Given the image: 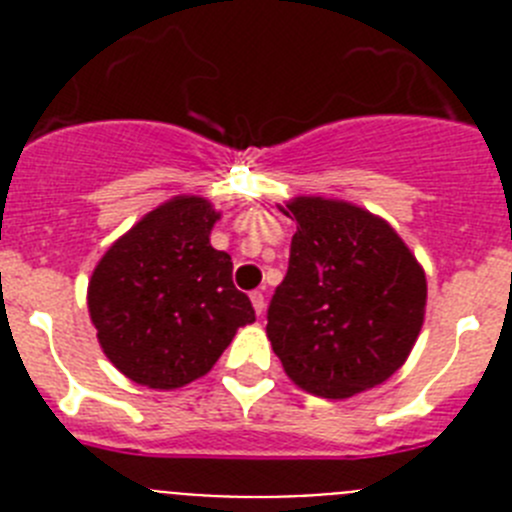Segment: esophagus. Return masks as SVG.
Listing matches in <instances>:
<instances>
[{
  "mask_svg": "<svg viewBox=\"0 0 512 512\" xmlns=\"http://www.w3.org/2000/svg\"><path fill=\"white\" fill-rule=\"evenodd\" d=\"M251 302H253V310H256V315H264V307H266V297L264 292H251Z\"/></svg>",
  "mask_w": 512,
  "mask_h": 512,
  "instance_id": "34e87169",
  "label": "esophagus"
}]
</instances>
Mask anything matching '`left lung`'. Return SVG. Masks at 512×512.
<instances>
[{"label": "left lung", "instance_id": "obj_1", "mask_svg": "<svg viewBox=\"0 0 512 512\" xmlns=\"http://www.w3.org/2000/svg\"><path fill=\"white\" fill-rule=\"evenodd\" d=\"M289 269L266 310L284 372L320 397L392 377L423 325L425 274L390 225L348 202L297 197Z\"/></svg>", "mask_w": 512, "mask_h": 512}]
</instances>
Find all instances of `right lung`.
Masks as SVG:
<instances>
[{
    "label": "right lung",
    "instance_id": "1",
    "mask_svg": "<svg viewBox=\"0 0 512 512\" xmlns=\"http://www.w3.org/2000/svg\"><path fill=\"white\" fill-rule=\"evenodd\" d=\"M217 212L176 197L148 212L104 253L89 282V312L104 354L125 377L174 390L212 369L235 330L253 323L233 284V261L210 246Z\"/></svg>",
    "mask_w": 512,
    "mask_h": 512
}]
</instances>
